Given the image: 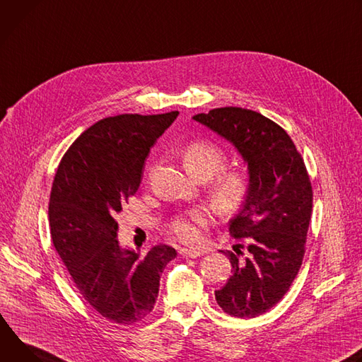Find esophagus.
Segmentation results:
<instances>
[{
    "label": "esophagus",
    "instance_id": "esophagus-1",
    "mask_svg": "<svg viewBox=\"0 0 362 362\" xmlns=\"http://www.w3.org/2000/svg\"><path fill=\"white\" fill-rule=\"evenodd\" d=\"M180 253H181L184 257H192V259L199 257V256L203 255V252L199 250V249H181Z\"/></svg>",
    "mask_w": 362,
    "mask_h": 362
}]
</instances>
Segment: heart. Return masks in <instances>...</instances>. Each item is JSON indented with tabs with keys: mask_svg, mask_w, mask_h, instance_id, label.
<instances>
[{
	"mask_svg": "<svg viewBox=\"0 0 362 362\" xmlns=\"http://www.w3.org/2000/svg\"><path fill=\"white\" fill-rule=\"evenodd\" d=\"M182 160L187 173L198 181H209L226 165L224 151L207 141H195L185 146ZM250 192V175L246 170L235 168L217 175L210 187L214 204L221 211H234L242 206ZM210 223V213L195 209L187 216L177 217L171 223L173 233L184 242H195L199 237V227Z\"/></svg>",
	"mask_w": 362,
	"mask_h": 362,
	"instance_id": "1",
	"label": "heart"
}]
</instances>
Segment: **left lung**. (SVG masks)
Instances as JSON below:
<instances>
[{"label":"left lung","instance_id":"obj_1","mask_svg":"<svg viewBox=\"0 0 362 362\" xmlns=\"http://www.w3.org/2000/svg\"><path fill=\"white\" fill-rule=\"evenodd\" d=\"M192 119L233 144L247 164L250 192L228 221L231 235L246 238V246L226 252L233 274L216 291V300L231 316L256 317L285 296L300 269L312 214L310 180L291 136L262 113L230 106Z\"/></svg>","mask_w":362,"mask_h":362}]
</instances>
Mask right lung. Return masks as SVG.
<instances>
[{
    "label": "right lung",
    "mask_w": 362,
    "mask_h": 362,
    "mask_svg": "<svg viewBox=\"0 0 362 362\" xmlns=\"http://www.w3.org/2000/svg\"><path fill=\"white\" fill-rule=\"evenodd\" d=\"M117 115L80 135L57 168L49 204L53 245L82 298L103 317L131 325L153 309L159 280L177 252L145 256L119 245L116 216L142 181L151 146L178 116Z\"/></svg>",
    "instance_id": "add662e5"
}]
</instances>
